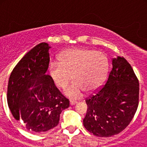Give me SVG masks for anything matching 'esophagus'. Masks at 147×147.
<instances>
[{
	"label": "esophagus",
	"instance_id": "1",
	"mask_svg": "<svg viewBox=\"0 0 147 147\" xmlns=\"http://www.w3.org/2000/svg\"><path fill=\"white\" fill-rule=\"evenodd\" d=\"M76 103H77L76 101H74V100H71V101H70V104H71V105H76Z\"/></svg>",
	"mask_w": 147,
	"mask_h": 147
}]
</instances>
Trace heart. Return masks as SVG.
<instances>
[{
    "label": "heart",
    "instance_id": "heart-1",
    "mask_svg": "<svg viewBox=\"0 0 147 147\" xmlns=\"http://www.w3.org/2000/svg\"><path fill=\"white\" fill-rule=\"evenodd\" d=\"M48 70L52 82L59 88H66L73 78L74 82L66 88L65 94L79 98L85 90L93 92L102 85L109 71V59L102 51L71 49L59 55V62H51Z\"/></svg>",
    "mask_w": 147,
    "mask_h": 147
}]
</instances>
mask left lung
Returning a JSON list of instances; mask_svg holds the SVG:
<instances>
[{
  "instance_id": "obj_1",
  "label": "left lung",
  "mask_w": 147,
  "mask_h": 147,
  "mask_svg": "<svg viewBox=\"0 0 147 147\" xmlns=\"http://www.w3.org/2000/svg\"><path fill=\"white\" fill-rule=\"evenodd\" d=\"M105 85L85 98V129L98 137L120 133L134 117L139 103V82L127 59H113Z\"/></svg>"
}]
</instances>
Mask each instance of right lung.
I'll return each instance as SVG.
<instances>
[{
	"label": "right lung",
	"instance_id": "obj_1",
	"mask_svg": "<svg viewBox=\"0 0 147 147\" xmlns=\"http://www.w3.org/2000/svg\"><path fill=\"white\" fill-rule=\"evenodd\" d=\"M49 46L42 42L30 50L13 68L7 88V102L16 120L28 130L43 132L57 126L69 99L46 74Z\"/></svg>",
	"mask_w": 147,
	"mask_h": 147
}]
</instances>
